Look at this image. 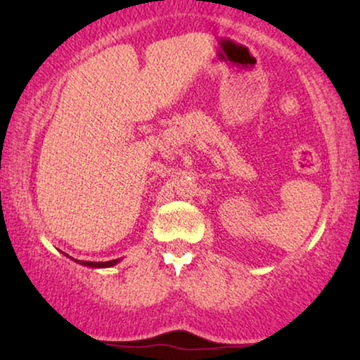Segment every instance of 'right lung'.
<instances>
[{
	"label": "right lung",
	"mask_w": 360,
	"mask_h": 360,
	"mask_svg": "<svg viewBox=\"0 0 360 360\" xmlns=\"http://www.w3.org/2000/svg\"><path fill=\"white\" fill-rule=\"evenodd\" d=\"M75 262H78L80 265H85V267H91V269H108V267H112V265L120 264L121 259L108 260V262H86V260H75Z\"/></svg>",
	"instance_id": "obj_1"
}]
</instances>
